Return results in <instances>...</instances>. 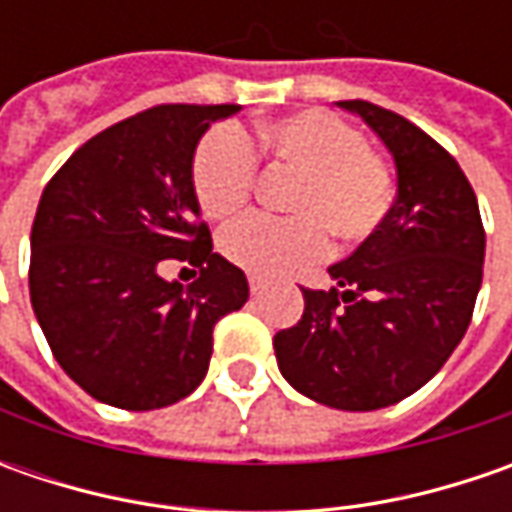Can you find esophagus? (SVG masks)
<instances>
[{
    "label": "esophagus",
    "instance_id": "1",
    "mask_svg": "<svg viewBox=\"0 0 512 512\" xmlns=\"http://www.w3.org/2000/svg\"><path fill=\"white\" fill-rule=\"evenodd\" d=\"M247 285H250V293H253V296H259V293H265L267 282L265 279H259V276H250V279H247Z\"/></svg>",
    "mask_w": 512,
    "mask_h": 512
}]
</instances>
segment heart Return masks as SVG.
Masks as SVG:
<instances>
[{
    "label": "heart",
    "instance_id": "b5f03b06",
    "mask_svg": "<svg viewBox=\"0 0 512 512\" xmlns=\"http://www.w3.org/2000/svg\"><path fill=\"white\" fill-rule=\"evenodd\" d=\"M253 142L273 165L299 176L287 199V213L296 219L245 216L227 225L219 247L233 265L259 276H285L325 253V233L339 242H362L379 227L390 207V176L350 122L327 110H302L259 125ZM253 179V150L239 130L216 128L199 142L193 190L205 216L236 213Z\"/></svg>",
    "mask_w": 512,
    "mask_h": 512
}]
</instances>
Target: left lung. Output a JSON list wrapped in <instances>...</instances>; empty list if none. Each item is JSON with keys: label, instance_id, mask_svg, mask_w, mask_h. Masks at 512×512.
Wrapping results in <instances>:
<instances>
[{"label": "left lung", "instance_id": "1", "mask_svg": "<svg viewBox=\"0 0 512 512\" xmlns=\"http://www.w3.org/2000/svg\"><path fill=\"white\" fill-rule=\"evenodd\" d=\"M373 130L396 165V202L362 245L307 290L276 333L285 382L336 410H379L430 382L467 333L482 287L484 227L459 162L404 116L336 102Z\"/></svg>", "mask_w": 512, "mask_h": 512}]
</instances>
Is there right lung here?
I'll return each mask as SVG.
<instances>
[{
  "instance_id": "right-lung-1",
  "label": "right lung",
  "mask_w": 512,
  "mask_h": 512,
  "mask_svg": "<svg viewBox=\"0 0 512 512\" xmlns=\"http://www.w3.org/2000/svg\"><path fill=\"white\" fill-rule=\"evenodd\" d=\"M242 105H159L96 133L39 199L30 305L62 370L96 402L156 410L207 376L216 322L247 302V279L213 253L193 156ZM170 258L200 267L185 288Z\"/></svg>"
}]
</instances>
